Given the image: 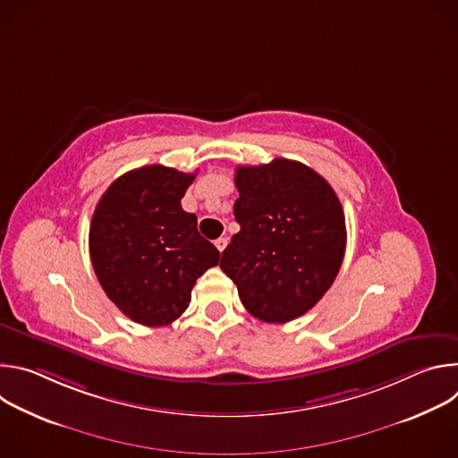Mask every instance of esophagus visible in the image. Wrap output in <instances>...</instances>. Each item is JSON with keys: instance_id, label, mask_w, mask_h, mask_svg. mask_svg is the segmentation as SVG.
I'll list each match as a JSON object with an SVG mask.
<instances>
[{"instance_id": "obj_1", "label": "esophagus", "mask_w": 458, "mask_h": 458, "mask_svg": "<svg viewBox=\"0 0 458 458\" xmlns=\"http://www.w3.org/2000/svg\"><path fill=\"white\" fill-rule=\"evenodd\" d=\"M226 244H228V239H226V237H219V239H216V246H217V250H219V251H223V250L226 248Z\"/></svg>"}]
</instances>
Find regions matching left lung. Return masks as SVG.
Returning a JSON list of instances; mask_svg holds the SVG:
<instances>
[{
    "label": "left lung",
    "instance_id": "left-lung-1",
    "mask_svg": "<svg viewBox=\"0 0 458 458\" xmlns=\"http://www.w3.org/2000/svg\"><path fill=\"white\" fill-rule=\"evenodd\" d=\"M241 230L221 270L259 320L284 324L311 310L334 284L346 250V223L334 188L310 166L274 159L237 166Z\"/></svg>",
    "mask_w": 458,
    "mask_h": 458
}]
</instances>
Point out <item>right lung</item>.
<instances>
[{"label":"right lung","mask_w":458,"mask_h":458,"mask_svg":"<svg viewBox=\"0 0 458 458\" xmlns=\"http://www.w3.org/2000/svg\"><path fill=\"white\" fill-rule=\"evenodd\" d=\"M195 174L148 165L117 177L92 216L89 248L106 297L143 326L174 322L219 250L181 207Z\"/></svg>","instance_id":"obj_1"}]
</instances>
